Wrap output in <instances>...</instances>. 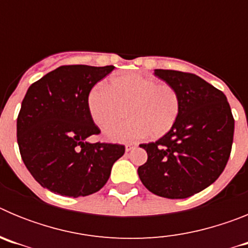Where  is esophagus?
<instances>
[{"label": "esophagus", "instance_id": "1", "mask_svg": "<svg viewBox=\"0 0 248 248\" xmlns=\"http://www.w3.org/2000/svg\"><path fill=\"white\" fill-rule=\"evenodd\" d=\"M134 148H137V144L135 143H128L125 145V150L126 151H130V150H133V149Z\"/></svg>", "mask_w": 248, "mask_h": 248}]
</instances>
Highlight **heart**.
Segmentation results:
<instances>
[{
  "label": "heart",
  "instance_id": "obj_1",
  "mask_svg": "<svg viewBox=\"0 0 248 248\" xmlns=\"http://www.w3.org/2000/svg\"><path fill=\"white\" fill-rule=\"evenodd\" d=\"M92 119L107 128L105 137L113 141H134L151 134L160 138L171 130L179 119L181 98L171 84L137 73L113 77L108 85L97 84L88 94ZM132 119L119 126L112 124L125 116Z\"/></svg>",
  "mask_w": 248,
  "mask_h": 248
}]
</instances>
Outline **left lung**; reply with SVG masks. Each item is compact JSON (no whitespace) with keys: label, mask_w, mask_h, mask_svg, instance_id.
<instances>
[{"label":"left lung","mask_w":248,"mask_h":248,"mask_svg":"<svg viewBox=\"0 0 248 248\" xmlns=\"http://www.w3.org/2000/svg\"><path fill=\"white\" fill-rule=\"evenodd\" d=\"M176 88L179 119L155 143L141 144L148 160L138 174L146 189L168 199H185L217 180L231 154L235 119L226 95L196 74L155 69Z\"/></svg>","instance_id":"left-lung-1"}]
</instances>
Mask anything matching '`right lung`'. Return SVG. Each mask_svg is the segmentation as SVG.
<instances>
[{"mask_svg":"<svg viewBox=\"0 0 248 248\" xmlns=\"http://www.w3.org/2000/svg\"><path fill=\"white\" fill-rule=\"evenodd\" d=\"M113 65H61L28 88L17 117L21 157L37 183L54 194L78 198L99 191L125 146L88 143L99 135L88 94Z\"/></svg>","mask_w":248,"mask_h":248,"instance_id":"1","label":"right lung"}]
</instances>
